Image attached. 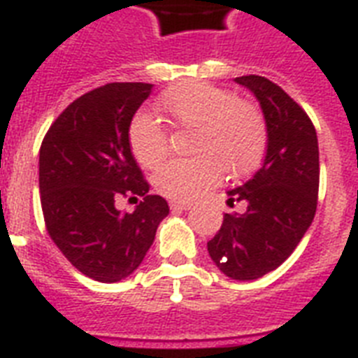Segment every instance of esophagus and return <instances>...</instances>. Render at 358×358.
<instances>
[{"label":"esophagus","mask_w":358,"mask_h":358,"mask_svg":"<svg viewBox=\"0 0 358 358\" xmlns=\"http://www.w3.org/2000/svg\"><path fill=\"white\" fill-rule=\"evenodd\" d=\"M169 206L173 211H187V209L193 208V204H189V202H180V200H173Z\"/></svg>","instance_id":"esophagus-1"}]
</instances>
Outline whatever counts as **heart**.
Instances as JSON below:
<instances>
[{"label":"heart","mask_w":358,"mask_h":358,"mask_svg":"<svg viewBox=\"0 0 358 358\" xmlns=\"http://www.w3.org/2000/svg\"><path fill=\"white\" fill-rule=\"evenodd\" d=\"M159 106L178 129L194 130L191 152L199 158L173 159L154 174V185L167 199L187 202L213 187L222 174L246 176L266 149V121L254 103L208 83H184L167 90ZM130 149L143 167L167 156L169 136L147 113L136 115L129 130Z\"/></svg>","instance_id":"obj_1"}]
</instances>
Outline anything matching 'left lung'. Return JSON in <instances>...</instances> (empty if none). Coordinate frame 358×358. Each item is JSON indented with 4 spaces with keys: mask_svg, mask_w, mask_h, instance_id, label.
I'll use <instances>...</instances> for the list:
<instances>
[{
    "mask_svg": "<svg viewBox=\"0 0 358 358\" xmlns=\"http://www.w3.org/2000/svg\"><path fill=\"white\" fill-rule=\"evenodd\" d=\"M235 83L259 101L266 154L246 184L228 191V206L243 202L246 211L224 213L208 252L222 274L252 281L278 268L309 229L318 204L320 162L315 124L294 99L259 75Z\"/></svg>",
    "mask_w": 358,
    "mask_h": 358,
    "instance_id": "8db88e82",
    "label": "left lung"
}]
</instances>
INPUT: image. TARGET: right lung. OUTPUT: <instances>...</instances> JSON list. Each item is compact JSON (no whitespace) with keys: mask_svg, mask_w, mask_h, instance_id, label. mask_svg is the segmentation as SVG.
<instances>
[{"mask_svg":"<svg viewBox=\"0 0 358 358\" xmlns=\"http://www.w3.org/2000/svg\"><path fill=\"white\" fill-rule=\"evenodd\" d=\"M152 84L110 83L80 95L57 117L40 147V200L49 237L78 272L115 283L138 268L169 206L132 156L129 130ZM119 196L141 198L132 214Z\"/></svg>","mask_w":358,"mask_h":358,"instance_id":"add662e5","label":"right lung"}]
</instances>
